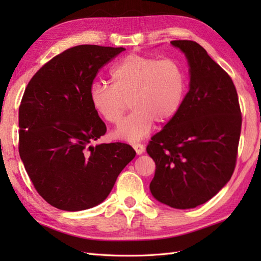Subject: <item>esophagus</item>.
Returning <instances> with one entry per match:
<instances>
[{
	"label": "esophagus",
	"mask_w": 261,
	"mask_h": 261,
	"mask_svg": "<svg viewBox=\"0 0 261 261\" xmlns=\"http://www.w3.org/2000/svg\"><path fill=\"white\" fill-rule=\"evenodd\" d=\"M132 147H134L137 154H141L145 152V145H142V143H134Z\"/></svg>",
	"instance_id": "34e87169"
}]
</instances>
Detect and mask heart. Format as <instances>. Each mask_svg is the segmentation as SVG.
<instances>
[{
	"label": "heart",
	"instance_id": "1",
	"mask_svg": "<svg viewBox=\"0 0 261 261\" xmlns=\"http://www.w3.org/2000/svg\"><path fill=\"white\" fill-rule=\"evenodd\" d=\"M110 75L112 85L94 83L90 99L94 111L111 124H119L130 105L134 108L114 132L119 139H141L152 122L163 125L173 119L184 101L185 71L174 59L131 54Z\"/></svg>",
	"mask_w": 261,
	"mask_h": 261
}]
</instances>
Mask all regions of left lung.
I'll use <instances>...</instances> for the list:
<instances>
[{"instance_id": "left-lung-1", "label": "left lung", "mask_w": 261, "mask_h": 261, "mask_svg": "<svg viewBox=\"0 0 261 261\" xmlns=\"http://www.w3.org/2000/svg\"><path fill=\"white\" fill-rule=\"evenodd\" d=\"M190 65V91L181 107L147 147L156 171L153 197L170 207L193 208L212 198L233 174L242 116L236 86L206 50L173 40Z\"/></svg>"}]
</instances>
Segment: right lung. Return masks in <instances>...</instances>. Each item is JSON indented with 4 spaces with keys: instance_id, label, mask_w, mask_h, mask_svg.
Instances as JSON below:
<instances>
[{
    "instance_id": "add662e5",
    "label": "right lung",
    "mask_w": 261,
    "mask_h": 261,
    "mask_svg": "<svg viewBox=\"0 0 261 261\" xmlns=\"http://www.w3.org/2000/svg\"><path fill=\"white\" fill-rule=\"evenodd\" d=\"M125 50L81 45L49 60L28 83L19 108V153L36 191L64 211L102 203L136 156L122 142L92 146L107 132L90 90L105 64Z\"/></svg>"
}]
</instances>
